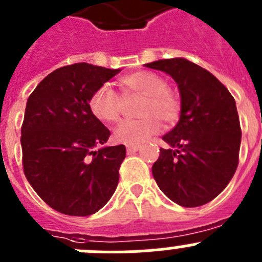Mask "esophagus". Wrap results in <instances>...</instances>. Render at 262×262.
<instances>
[{
    "instance_id": "1",
    "label": "esophagus",
    "mask_w": 262,
    "mask_h": 262,
    "mask_svg": "<svg viewBox=\"0 0 262 262\" xmlns=\"http://www.w3.org/2000/svg\"><path fill=\"white\" fill-rule=\"evenodd\" d=\"M139 151V145H127V154H135Z\"/></svg>"
}]
</instances>
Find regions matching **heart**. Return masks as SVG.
<instances>
[{
  "label": "heart",
  "instance_id": "obj_1",
  "mask_svg": "<svg viewBox=\"0 0 262 262\" xmlns=\"http://www.w3.org/2000/svg\"><path fill=\"white\" fill-rule=\"evenodd\" d=\"M123 97L139 94L145 97L139 120H124L114 131L115 142L127 145L143 144L161 129L164 123H174L180 117V101L169 90L168 81L163 76L149 71L134 72L120 80ZM90 113L97 119L113 123L122 111V97L110 85H102L89 99Z\"/></svg>",
  "mask_w": 262,
  "mask_h": 262
}]
</instances>
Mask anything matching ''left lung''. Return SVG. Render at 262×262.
<instances>
[{
	"label": "left lung",
	"mask_w": 262,
	"mask_h": 262,
	"mask_svg": "<svg viewBox=\"0 0 262 262\" xmlns=\"http://www.w3.org/2000/svg\"><path fill=\"white\" fill-rule=\"evenodd\" d=\"M144 67L165 72L177 84L181 114L163 136L152 166L157 186L184 207L209 203L224 190L239 163L242 129L236 102L209 71L184 59H164Z\"/></svg>",
	"instance_id": "left-lung-1"
}]
</instances>
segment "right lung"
<instances>
[{"instance_id":"add662e5","label":"right lung","mask_w":262,"mask_h":262,"mask_svg":"<svg viewBox=\"0 0 262 262\" xmlns=\"http://www.w3.org/2000/svg\"><path fill=\"white\" fill-rule=\"evenodd\" d=\"M119 72L88 62L62 67L27 99L20 129L23 170L41 200L61 214H94L117 189L126 147L97 149L110 131L90 113L89 99Z\"/></svg>"}]
</instances>
